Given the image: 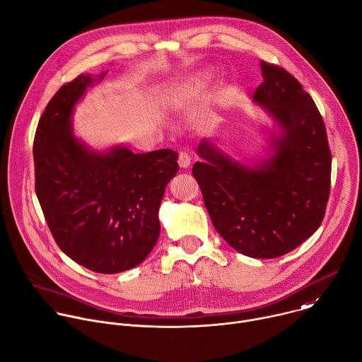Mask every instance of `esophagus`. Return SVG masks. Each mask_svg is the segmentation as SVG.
<instances>
[{
	"instance_id": "obj_1",
	"label": "esophagus",
	"mask_w": 362,
	"mask_h": 362,
	"mask_svg": "<svg viewBox=\"0 0 362 362\" xmlns=\"http://www.w3.org/2000/svg\"><path fill=\"white\" fill-rule=\"evenodd\" d=\"M180 168H189L190 166V155L187 152H180L177 158Z\"/></svg>"
}]
</instances>
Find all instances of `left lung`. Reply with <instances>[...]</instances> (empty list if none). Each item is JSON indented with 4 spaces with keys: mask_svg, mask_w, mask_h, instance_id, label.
Wrapping results in <instances>:
<instances>
[{
    "mask_svg": "<svg viewBox=\"0 0 362 362\" xmlns=\"http://www.w3.org/2000/svg\"><path fill=\"white\" fill-rule=\"evenodd\" d=\"M264 81L255 92L283 129L262 168L240 165L206 141L204 162L192 173L217 233L237 252L280 257L320 227L331 186V151L322 116L303 85L284 68L260 61Z\"/></svg>",
    "mask_w": 362,
    "mask_h": 362,
    "instance_id": "left-lung-1",
    "label": "left lung"
}]
</instances>
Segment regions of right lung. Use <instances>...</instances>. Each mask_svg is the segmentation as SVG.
<instances>
[{
    "label": "right lung",
    "mask_w": 362,
    "mask_h": 362,
    "mask_svg": "<svg viewBox=\"0 0 362 362\" xmlns=\"http://www.w3.org/2000/svg\"><path fill=\"white\" fill-rule=\"evenodd\" d=\"M93 81L78 75L48 102L34 138L35 193L59 249L95 273L113 274L152 252L160 202L179 165L172 149L96 153L78 142L71 113Z\"/></svg>",
    "instance_id": "add662e5"
}]
</instances>
